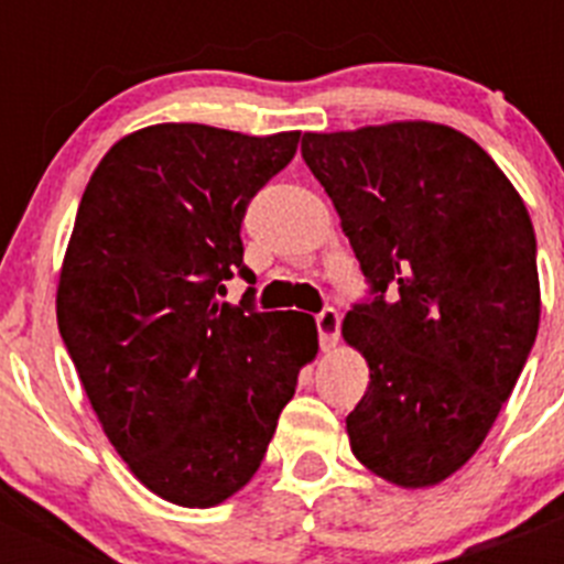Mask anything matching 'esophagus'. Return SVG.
Here are the masks:
<instances>
[{"instance_id":"obj_1","label":"esophagus","mask_w":564,"mask_h":564,"mask_svg":"<svg viewBox=\"0 0 564 564\" xmlns=\"http://www.w3.org/2000/svg\"><path fill=\"white\" fill-rule=\"evenodd\" d=\"M316 330H318V347L322 350H330L336 347L338 333H341V316L333 307H325V311L316 316Z\"/></svg>"}]
</instances>
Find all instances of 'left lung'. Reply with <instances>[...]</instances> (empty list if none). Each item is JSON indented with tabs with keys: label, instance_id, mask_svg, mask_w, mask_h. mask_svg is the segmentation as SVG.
<instances>
[{
	"label": "left lung",
	"instance_id": "left-lung-1",
	"mask_svg": "<svg viewBox=\"0 0 564 564\" xmlns=\"http://www.w3.org/2000/svg\"><path fill=\"white\" fill-rule=\"evenodd\" d=\"M370 299L344 338L370 364L350 449L395 486L446 480L480 449L540 327L528 208L471 138L403 121L305 132Z\"/></svg>",
	"mask_w": 564,
	"mask_h": 564
}]
</instances>
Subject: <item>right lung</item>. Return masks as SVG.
<instances>
[{
	"label": "right lung",
	"instance_id": "add662e5",
	"mask_svg": "<svg viewBox=\"0 0 564 564\" xmlns=\"http://www.w3.org/2000/svg\"><path fill=\"white\" fill-rule=\"evenodd\" d=\"M299 132L251 138L158 123L115 143L87 183L56 316L93 410L158 497L208 508L246 486L299 370L316 356L305 313H262L242 262L253 194L293 161Z\"/></svg>",
	"mask_w": 564,
	"mask_h": 564
}]
</instances>
